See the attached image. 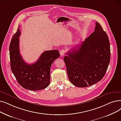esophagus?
<instances>
[{"label":"esophagus","mask_w":121,"mask_h":121,"mask_svg":"<svg viewBox=\"0 0 121 121\" xmlns=\"http://www.w3.org/2000/svg\"><path fill=\"white\" fill-rule=\"evenodd\" d=\"M65 51L64 49L61 50V51L60 52V55H61V56H63L64 55V54H65Z\"/></svg>","instance_id":"34e87169"}]
</instances>
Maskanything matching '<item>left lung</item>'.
Wrapping results in <instances>:
<instances>
[{
    "instance_id": "1",
    "label": "left lung",
    "mask_w": 121,
    "mask_h": 121,
    "mask_svg": "<svg viewBox=\"0 0 121 121\" xmlns=\"http://www.w3.org/2000/svg\"><path fill=\"white\" fill-rule=\"evenodd\" d=\"M64 57L68 78L76 86H91L101 81L110 61L108 36L96 22L93 32Z\"/></svg>"
}]
</instances>
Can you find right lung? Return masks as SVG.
<instances>
[{"label": "right lung", "mask_w": 121, "mask_h": 121, "mask_svg": "<svg viewBox=\"0 0 121 121\" xmlns=\"http://www.w3.org/2000/svg\"><path fill=\"white\" fill-rule=\"evenodd\" d=\"M21 32L19 26L9 46L10 66L16 78L23 87L31 91H39L48 87L50 81V68L53 61L60 56L58 50L43 52L35 63H26L19 49Z\"/></svg>", "instance_id": "add662e5"}]
</instances>
